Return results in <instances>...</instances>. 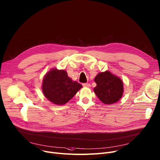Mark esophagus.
<instances>
[{
	"label": "esophagus",
	"instance_id": "esophagus-1",
	"mask_svg": "<svg viewBox=\"0 0 160 160\" xmlns=\"http://www.w3.org/2000/svg\"><path fill=\"white\" fill-rule=\"evenodd\" d=\"M83 87H90V84L88 83H84L82 84Z\"/></svg>",
	"mask_w": 160,
	"mask_h": 160
}]
</instances>
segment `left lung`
<instances>
[{"instance_id":"left-lung-1","label":"left lung","mask_w":160,"mask_h":160,"mask_svg":"<svg viewBox=\"0 0 160 160\" xmlns=\"http://www.w3.org/2000/svg\"><path fill=\"white\" fill-rule=\"evenodd\" d=\"M97 85L94 88L95 94L104 104H111L118 102L123 92L122 80L109 72L99 73L94 79Z\"/></svg>"}]
</instances>
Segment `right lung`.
Wrapping results in <instances>:
<instances>
[{
	"mask_svg": "<svg viewBox=\"0 0 160 160\" xmlns=\"http://www.w3.org/2000/svg\"><path fill=\"white\" fill-rule=\"evenodd\" d=\"M82 87L77 82H73L64 70H51L45 75L42 90L49 101L58 105L69 101Z\"/></svg>",
	"mask_w": 160,
	"mask_h": 160,
	"instance_id": "right-lung-1",
	"label": "right lung"
}]
</instances>
